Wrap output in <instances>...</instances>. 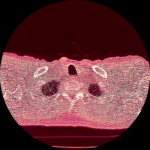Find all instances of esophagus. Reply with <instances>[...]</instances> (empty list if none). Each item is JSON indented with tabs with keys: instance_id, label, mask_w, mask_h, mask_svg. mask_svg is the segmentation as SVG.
<instances>
[{
	"instance_id": "obj_1",
	"label": "esophagus",
	"mask_w": 150,
	"mask_h": 150,
	"mask_svg": "<svg viewBox=\"0 0 150 150\" xmlns=\"http://www.w3.org/2000/svg\"><path fill=\"white\" fill-rule=\"evenodd\" d=\"M72 78H73V80H75V79H77V77L74 76V77H72Z\"/></svg>"
}]
</instances>
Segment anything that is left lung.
<instances>
[{
    "label": "left lung",
    "instance_id": "left-lung-1",
    "mask_svg": "<svg viewBox=\"0 0 150 150\" xmlns=\"http://www.w3.org/2000/svg\"><path fill=\"white\" fill-rule=\"evenodd\" d=\"M88 89H89V94H92V96H97V97L104 96V93L103 94L102 93L101 88H100L97 83H96L94 82L91 83Z\"/></svg>",
    "mask_w": 150,
    "mask_h": 150
}]
</instances>
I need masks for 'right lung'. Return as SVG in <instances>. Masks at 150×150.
<instances>
[{
    "label": "right lung",
    "mask_w": 150,
    "mask_h": 150,
    "mask_svg": "<svg viewBox=\"0 0 150 150\" xmlns=\"http://www.w3.org/2000/svg\"><path fill=\"white\" fill-rule=\"evenodd\" d=\"M62 84V81H56V80H53V81H49L48 82L46 83L45 84H42L40 86V88H38V92L37 94L41 96L42 98L43 97H55V94L58 92L59 88V85Z\"/></svg>",
    "instance_id": "1"
}]
</instances>
